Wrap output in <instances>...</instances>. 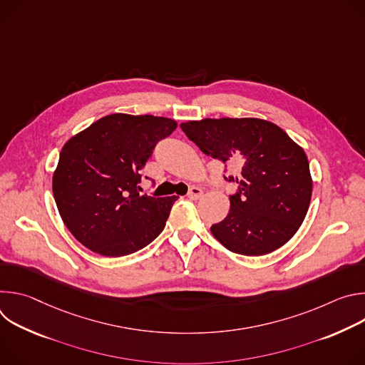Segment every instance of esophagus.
<instances>
[{
    "label": "esophagus",
    "mask_w": 365,
    "mask_h": 365,
    "mask_svg": "<svg viewBox=\"0 0 365 365\" xmlns=\"http://www.w3.org/2000/svg\"><path fill=\"white\" fill-rule=\"evenodd\" d=\"M202 195H203V190H202L200 187H197V186H192V187H190V190H189V193H187V197H189V199H192V200H197Z\"/></svg>",
    "instance_id": "1"
}]
</instances>
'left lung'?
<instances>
[{
	"mask_svg": "<svg viewBox=\"0 0 365 365\" xmlns=\"http://www.w3.org/2000/svg\"><path fill=\"white\" fill-rule=\"evenodd\" d=\"M180 128L238 183L227 218L211 227L230 251L263 255L284 245L302 225L312 196L306 153L280 127L259 118H205Z\"/></svg>",
	"mask_w": 365,
	"mask_h": 365,
	"instance_id": "1",
	"label": "left lung"
}]
</instances>
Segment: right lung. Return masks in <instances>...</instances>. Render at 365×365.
Returning a JSON list of instances; mask_svg holds the SVG:
<instances>
[{
  "label": "right lung",
  "mask_w": 365,
  "mask_h": 365,
  "mask_svg": "<svg viewBox=\"0 0 365 365\" xmlns=\"http://www.w3.org/2000/svg\"><path fill=\"white\" fill-rule=\"evenodd\" d=\"M178 123L165 117L111 114L63 145L53 196L72 235L106 257L148 245L169 218L176 196L141 195V169Z\"/></svg>",
  "instance_id": "add662e5"
}]
</instances>
